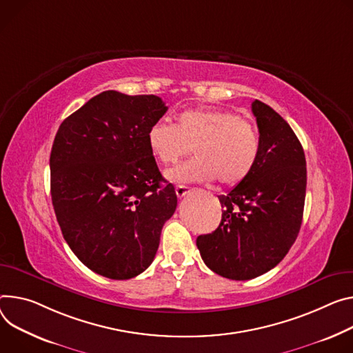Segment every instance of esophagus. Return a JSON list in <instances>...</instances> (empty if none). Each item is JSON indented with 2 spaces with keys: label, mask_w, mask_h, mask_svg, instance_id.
<instances>
[{
  "label": "esophagus",
  "mask_w": 353,
  "mask_h": 353,
  "mask_svg": "<svg viewBox=\"0 0 353 353\" xmlns=\"http://www.w3.org/2000/svg\"><path fill=\"white\" fill-rule=\"evenodd\" d=\"M188 191H190V187H187V185H177L176 187V194H177L179 199H183L188 193Z\"/></svg>",
  "instance_id": "esophagus-1"
}]
</instances>
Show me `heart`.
Instances as JSON below:
<instances>
[{"mask_svg":"<svg viewBox=\"0 0 353 353\" xmlns=\"http://www.w3.org/2000/svg\"><path fill=\"white\" fill-rule=\"evenodd\" d=\"M148 146L162 165H173L194 148L196 157L166 173L177 184L207 183L219 177L227 185L242 183L261 156V137L254 125L219 108H191L176 123L159 121L148 131Z\"/></svg>","mask_w":353,"mask_h":353,"instance_id":"obj_1","label":"heart"}]
</instances>
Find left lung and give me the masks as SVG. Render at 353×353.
I'll use <instances>...</instances> for the list:
<instances>
[{"mask_svg": "<svg viewBox=\"0 0 353 353\" xmlns=\"http://www.w3.org/2000/svg\"><path fill=\"white\" fill-rule=\"evenodd\" d=\"M261 156L253 172L225 196L218 228L197 238L204 263L231 280H249L277 266L300 232L307 168L303 146L273 108L254 100Z\"/></svg>", "mask_w": 353, "mask_h": 353, "instance_id": "obj_1", "label": "left lung"}]
</instances>
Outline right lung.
<instances>
[{
  "label": "right lung",
  "instance_id": "1",
  "mask_svg": "<svg viewBox=\"0 0 353 353\" xmlns=\"http://www.w3.org/2000/svg\"><path fill=\"white\" fill-rule=\"evenodd\" d=\"M168 107L157 95L103 91L59 126L50 194L63 238L90 270L132 279L154 259L177 196L160 174L148 131Z\"/></svg>",
  "mask_w": 353,
  "mask_h": 353
}]
</instances>
